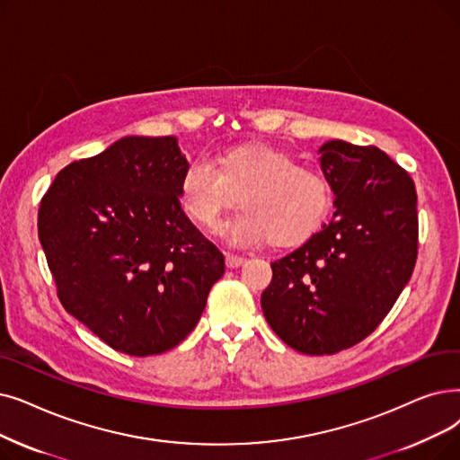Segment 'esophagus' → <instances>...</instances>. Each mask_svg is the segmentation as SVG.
Here are the masks:
<instances>
[{"label": "esophagus", "instance_id": "obj_1", "mask_svg": "<svg viewBox=\"0 0 460 460\" xmlns=\"http://www.w3.org/2000/svg\"><path fill=\"white\" fill-rule=\"evenodd\" d=\"M244 261H246V259H244V257H241V255L226 253V265H227L229 269H236V267H241Z\"/></svg>", "mask_w": 460, "mask_h": 460}]
</instances>
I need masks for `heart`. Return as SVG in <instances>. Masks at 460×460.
<instances>
[{
	"label": "heart",
	"instance_id": "obj_1",
	"mask_svg": "<svg viewBox=\"0 0 460 460\" xmlns=\"http://www.w3.org/2000/svg\"><path fill=\"white\" fill-rule=\"evenodd\" d=\"M178 197L199 227H214L238 197L233 217L219 227L234 244L296 246L323 226L332 193L327 178L267 145H244L224 150L214 165L203 157L186 165Z\"/></svg>",
	"mask_w": 460,
	"mask_h": 460
}]
</instances>
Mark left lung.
Masks as SVG:
<instances>
[{"label":"left lung","instance_id":"left-lung-1","mask_svg":"<svg viewBox=\"0 0 460 460\" xmlns=\"http://www.w3.org/2000/svg\"><path fill=\"white\" fill-rule=\"evenodd\" d=\"M334 191L329 224L276 259L261 308L293 349L332 355L376 331L417 259V193L410 174L376 146L319 148Z\"/></svg>","mask_w":460,"mask_h":460}]
</instances>
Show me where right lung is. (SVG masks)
Returning <instances> with one entry per match:
<instances>
[{"instance_id":"right-lung-1","label":"right lung","mask_w":460,"mask_h":460,"mask_svg":"<svg viewBox=\"0 0 460 460\" xmlns=\"http://www.w3.org/2000/svg\"><path fill=\"white\" fill-rule=\"evenodd\" d=\"M176 137H124L58 172L39 241L64 308L116 351L172 349L195 329L224 253L184 214Z\"/></svg>"}]
</instances>
